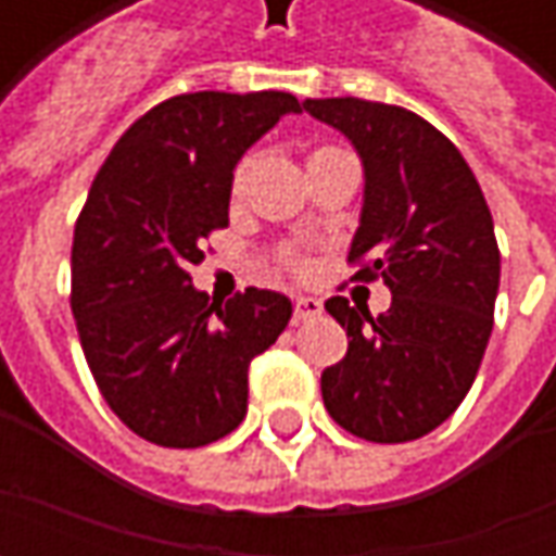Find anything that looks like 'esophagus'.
Masks as SVG:
<instances>
[{
	"mask_svg": "<svg viewBox=\"0 0 556 556\" xmlns=\"http://www.w3.org/2000/svg\"><path fill=\"white\" fill-rule=\"evenodd\" d=\"M321 315V301L318 298H298L294 301V321H306V318H315Z\"/></svg>",
	"mask_w": 556,
	"mask_h": 556,
	"instance_id": "1",
	"label": "esophagus"
}]
</instances>
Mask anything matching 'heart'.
Listing matches in <instances>:
<instances>
[{
  "instance_id": "heart-1",
  "label": "heart",
  "mask_w": 556,
  "mask_h": 556,
  "mask_svg": "<svg viewBox=\"0 0 556 556\" xmlns=\"http://www.w3.org/2000/svg\"><path fill=\"white\" fill-rule=\"evenodd\" d=\"M247 169H250V163H247V160H243L241 166H238V172H235V193H241L243 178H247Z\"/></svg>"
}]
</instances>
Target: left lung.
Wrapping results in <instances>:
<instances>
[{"label":"left lung","instance_id":"1","mask_svg":"<svg viewBox=\"0 0 556 556\" xmlns=\"http://www.w3.org/2000/svg\"><path fill=\"white\" fill-rule=\"evenodd\" d=\"M363 160L354 279H384L378 318L330 298L349 354L321 372L325 408L363 441L405 443L438 429L479 372L494 327L501 250L473 172L438 127L410 110L361 98H309Z\"/></svg>","mask_w":556,"mask_h":556}]
</instances>
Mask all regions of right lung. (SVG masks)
I'll list each match as a JSON object with an SVG mask.
<instances>
[{"label":"right lung","mask_w":556,"mask_h":556,"mask_svg":"<svg viewBox=\"0 0 556 556\" xmlns=\"http://www.w3.org/2000/svg\"><path fill=\"white\" fill-rule=\"evenodd\" d=\"M289 91H193L157 103L94 175L71 250V309L94 384L127 429L195 450L241 426L247 372L286 330L291 301L193 289L202 241L229 226L235 166L282 115Z\"/></svg>","instance_id":"right-lung-1"}]
</instances>
